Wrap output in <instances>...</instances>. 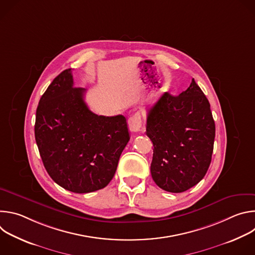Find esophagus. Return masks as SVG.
<instances>
[{
    "mask_svg": "<svg viewBox=\"0 0 255 255\" xmlns=\"http://www.w3.org/2000/svg\"><path fill=\"white\" fill-rule=\"evenodd\" d=\"M128 125H129V128L132 132L140 131L141 126H142L141 114L139 112H136L133 115H131L129 120H128Z\"/></svg>",
    "mask_w": 255,
    "mask_h": 255,
    "instance_id": "esophagus-1",
    "label": "esophagus"
}]
</instances>
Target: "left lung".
I'll list each match as a JSON object with an SVG mask.
<instances>
[{
	"label": "left lung",
	"mask_w": 255,
	"mask_h": 255,
	"mask_svg": "<svg viewBox=\"0 0 255 255\" xmlns=\"http://www.w3.org/2000/svg\"><path fill=\"white\" fill-rule=\"evenodd\" d=\"M146 135L153 144L151 176L160 189L183 193L203 179L212 159L215 122L194 79L185 92L164 93L149 109Z\"/></svg>",
	"instance_id": "1"
}]
</instances>
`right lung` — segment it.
Returning <instances> with one entry per match:
<instances>
[{"label":"right lung","mask_w":255,"mask_h":255,"mask_svg":"<svg viewBox=\"0 0 255 255\" xmlns=\"http://www.w3.org/2000/svg\"><path fill=\"white\" fill-rule=\"evenodd\" d=\"M85 93L74 87L71 68L63 70L42 95L34 128L46 171L57 185L78 194L110 183L130 139L126 118L93 113Z\"/></svg>","instance_id":"obj_1"}]
</instances>
